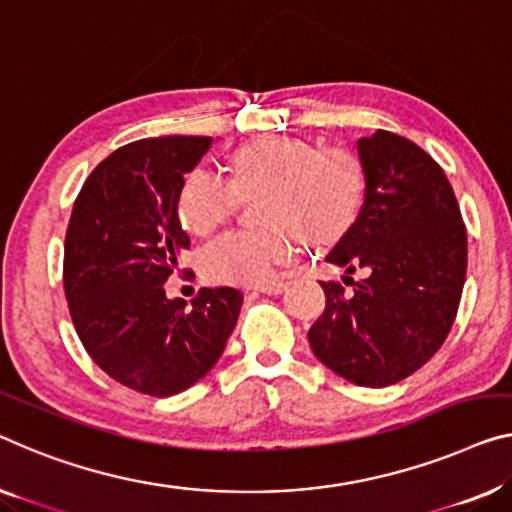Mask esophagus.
Wrapping results in <instances>:
<instances>
[{
    "label": "esophagus",
    "mask_w": 512,
    "mask_h": 512,
    "mask_svg": "<svg viewBox=\"0 0 512 512\" xmlns=\"http://www.w3.org/2000/svg\"><path fill=\"white\" fill-rule=\"evenodd\" d=\"M255 289H257V292H262V294L276 296V294L282 292V289H285V282H282V280H273V282H266V285H257Z\"/></svg>",
    "instance_id": "obj_1"
}]
</instances>
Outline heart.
Masks as SVG:
<instances>
[{
	"instance_id": "heart-1",
	"label": "heart",
	"mask_w": 512,
	"mask_h": 512,
	"mask_svg": "<svg viewBox=\"0 0 512 512\" xmlns=\"http://www.w3.org/2000/svg\"><path fill=\"white\" fill-rule=\"evenodd\" d=\"M227 179L195 167L183 177L177 213L190 234L223 225L239 197H255L262 227L220 236L202 253V273L218 285H262L305 239L329 246L354 225L365 195V167L345 147H317L292 135H262L227 156Z\"/></svg>"
}]
</instances>
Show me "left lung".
Returning <instances> with one entry per match:
<instances>
[{"label": "left lung", "instance_id": "obj_1", "mask_svg": "<svg viewBox=\"0 0 512 512\" xmlns=\"http://www.w3.org/2000/svg\"><path fill=\"white\" fill-rule=\"evenodd\" d=\"M365 202L326 262L354 282H322L326 308L310 326L315 356L335 375L381 388L414 375L444 345L467 278V227L437 160L407 137L358 140Z\"/></svg>", "mask_w": 512, "mask_h": 512}]
</instances>
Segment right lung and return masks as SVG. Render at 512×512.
I'll return each instance as SVG.
<instances>
[{
    "mask_svg": "<svg viewBox=\"0 0 512 512\" xmlns=\"http://www.w3.org/2000/svg\"><path fill=\"white\" fill-rule=\"evenodd\" d=\"M213 137H147L110 154L82 186L64 243V292L87 354L137 393L167 398L225 352L243 294L204 287L193 303L165 282L190 246L177 213L186 174Z\"/></svg>",
    "mask_w": 512,
    "mask_h": 512,
    "instance_id": "1",
    "label": "right lung"
}]
</instances>
